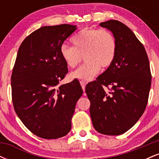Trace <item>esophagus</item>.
I'll return each mask as SVG.
<instances>
[{"instance_id":"34e87169","label":"esophagus","mask_w":159,"mask_h":159,"mask_svg":"<svg viewBox=\"0 0 159 159\" xmlns=\"http://www.w3.org/2000/svg\"><path fill=\"white\" fill-rule=\"evenodd\" d=\"M80 84H81L82 89H83L84 91H85V86H86V83L84 81H80Z\"/></svg>"}]
</instances>
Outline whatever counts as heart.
Returning a JSON list of instances; mask_svg holds the SVG:
<instances>
[{"label":"heart","mask_w":159,"mask_h":159,"mask_svg":"<svg viewBox=\"0 0 159 159\" xmlns=\"http://www.w3.org/2000/svg\"><path fill=\"white\" fill-rule=\"evenodd\" d=\"M72 45L61 47L62 58L69 67L80 63L82 56L86 63L70 73L71 78L91 81L98 73L100 66L107 68L114 61L116 42L112 33L105 29L84 28L72 38Z\"/></svg>","instance_id":"heart-1"}]
</instances>
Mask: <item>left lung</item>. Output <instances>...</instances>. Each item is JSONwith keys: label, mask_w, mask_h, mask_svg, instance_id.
<instances>
[{"label": "left lung", "mask_w": 159, "mask_h": 159, "mask_svg": "<svg viewBox=\"0 0 159 159\" xmlns=\"http://www.w3.org/2000/svg\"><path fill=\"white\" fill-rule=\"evenodd\" d=\"M99 25L114 36L116 56L96 81L86 86L85 91L95 129L103 134L119 135L130 129L143 114L152 75L143 45L126 25L116 20Z\"/></svg>", "instance_id": "left-lung-1"}]
</instances>
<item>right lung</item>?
I'll return each mask as SVG.
<instances>
[{
    "label": "right lung",
    "mask_w": 159,
    "mask_h": 159,
    "mask_svg": "<svg viewBox=\"0 0 159 159\" xmlns=\"http://www.w3.org/2000/svg\"><path fill=\"white\" fill-rule=\"evenodd\" d=\"M76 25L44 26L20 45L11 77L16 114L33 134L56 139L72 127L76 102L83 90L76 81L59 86L68 72L61 47Z\"/></svg>",
    "instance_id": "right-lung-1"
}]
</instances>
